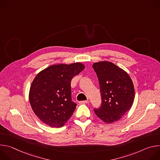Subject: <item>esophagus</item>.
<instances>
[{
  "label": "esophagus",
  "instance_id": "esophagus-1",
  "mask_svg": "<svg viewBox=\"0 0 160 160\" xmlns=\"http://www.w3.org/2000/svg\"><path fill=\"white\" fill-rule=\"evenodd\" d=\"M79 103L80 104H87V103H88V101H80Z\"/></svg>",
  "mask_w": 160,
  "mask_h": 160
}]
</instances>
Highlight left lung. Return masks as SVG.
<instances>
[{
	"label": "left lung",
	"mask_w": 160,
	"mask_h": 160,
	"mask_svg": "<svg viewBox=\"0 0 160 160\" xmlns=\"http://www.w3.org/2000/svg\"><path fill=\"white\" fill-rule=\"evenodd\" d=\"M99 82L101 105L94 108L96 115L107 123L119 120L131 108L135 96L134 87L129 75L108 61L92 66Z\"/></svg>",
	"instance_id": "1"
}]
</instances>
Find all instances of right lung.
I'll use <instances>...</instances> for the list:
<instances>
[{
	"label": "right lung",
	"mask_w": 160,
	"mask_h": 160,
	"mask_svg": "<svg viewBox=\"0 0 160 160\" xmlns=\"http://www.w3.org/2000/svg\"><path fill=\"white\" fill-rule=\"evenodd\" d=\"M85 68L80 62L52 65L41 71L30 89L29 100L37 117L51 127L59 128L73 113L71 80Z\"/></svg>",
	"instance_id": "obj_1"
}]
</instances>
